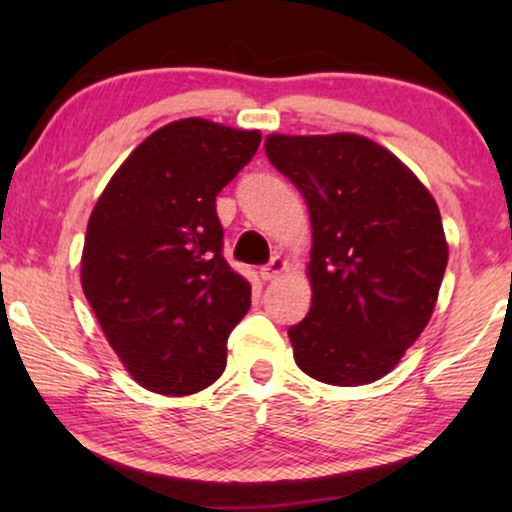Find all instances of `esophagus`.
I'll return each mask as SVG.
<instances>
[{"instance_id": "34e87169", "label": "esophagus", "mask_w": 512, "mask_h": 512, "mask_svg": "<svg viewBox=\"0 0 512 512\" xmlns=\"http://www.w3.org/2000/svg\"><path fill=\"white\" fill-rule=\"evenodd\" d=\"M286 270V261L282 256H272L268 265H263L261 268V279H265V282H270V279H277L282 272Z\"/></svg>"}]
</instances>
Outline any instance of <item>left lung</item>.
<instances>
[{
	"label": "left lung",
	"mask_w": 512,
	"mask_h": 512,
	"mask_svg": "<svg viewBox=\"0 0 512 512\" xmlns=\"http://www.w3.org/2000/svg\"><path fill=\"white\" fill-rule=\"evenodd\" d=\"M265 156L303 193L312 221V305L289 328L314 380H380L429 324L447 268L443 221L426 186L368 137L270 135Z\"/></svg>",
	"instance_id": "1"
}]
</instances>
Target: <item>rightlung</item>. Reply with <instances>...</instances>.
<instances>
[{
	"label": "right lung",
	"mask_w": 512,
	"mask_h": 512,
	"mask_svg": "<svg viewBox=\"0 0 512 512\" xmlns=\"http://www.w3.org/2000/svg\"><path fill=\"white\" fill-rule=\"evenodd\" d=\"M258 130L181 118L123 160L90 214L81 286L144 389L186 396L226 368L251 286L223 258L216 195L254 158Z\"/></svg>",
	"instance_id": "obj_1"
}]
</instances>
